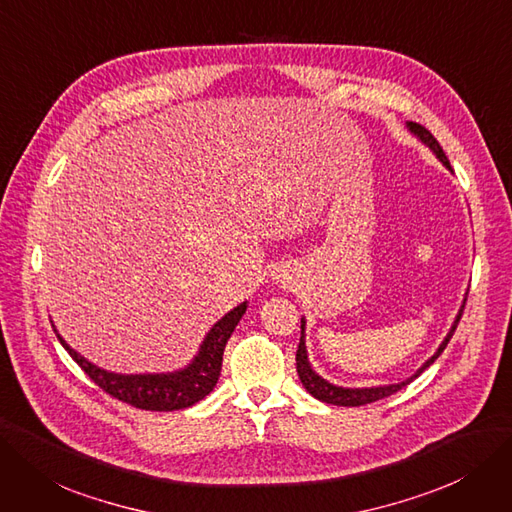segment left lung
<instances>
[{
	"instance_id": "1",
	"label": "left lung",
	"mask_w": 512,
	"mask_h": 512,
	"mask_svg": "<svg viewBox=\"0 0 512 512\" xmlns=\"http://www.w3.org/2000/svg\"><path fill=\"white\" fill-rule=\"evenodd\" d=\"M407 128H410V130L424 142V145L439 157V161L443 163V166H445L447 170H452V166H449V159L445 157L441 145H439L437 138H435L431 132H428V130H426L424 126H420V124H414V121H410V124H407ZM464 304H466V298H464V302H462V306H460V311H458V317H456V321H454V325H452V330H449V334H447L445 340L441 342L437 353H435L431 359H428L412 378H407V380H403V382H399V384L372 386V388H344V386H336V384H332V382H327V380H323L319 374H315L311 363H309V355H306V346H304V323H306V321L302 319V321H300V323H302V325H300V344H298V351H296V370H298L300 382H302V386H304L306 391H309L315 399H319V401H323V403H330V405H342V407H359V405L374 403V401H380V399H384V397H388V395H393V393L401 391L403 386L410 384L414 378H418V376L426 370V367L433 365L435 359L443 353V349L447 346V342L452 340V336H454V332H456V327H458V323H460V317H462V313H464Z\"/></svg>"
}]
</instances>
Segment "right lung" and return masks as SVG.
<instances>
[{
  "label": "right lung",
  "mask_w": 512,
  "mask_h": 512,
  "mask_svg": "<svg viewBox=\"0 0 512 512\" xmlns=\"http://www.w3.org/2000/svg\"><path fill=\"white\" fill-rule=\"evenodd\" d=\"M248 302H241L231 313L224 315L218 323H214L212 330L208 332L206 340H203L199 353L195 359L180 372L172 374H113L107 370H100L94 363L75 353L71 346L60 338V334L54 332L65 346L67 353L73 357V361L84 370L94 384H98L102 391L109 393L111 397L124 401L138 410L149 412H174L185 410V407L195 405L206 395L214 391L218 382L220 370H222V353L227 340L231 338L235 325L243 317Z\"/></svg>",
  "instance_id": "obj_1"
}]
</instances>
